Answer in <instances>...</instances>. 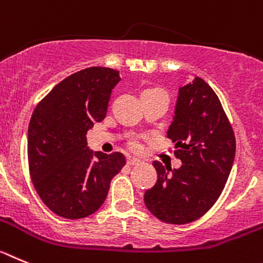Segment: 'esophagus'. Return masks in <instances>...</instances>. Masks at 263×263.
I'll return each mask as SVG.
<instances>
[{
  "label": "esophagus",
  "instance_id": "obj_1",
  "mask_svg": "<svg viewBox=\"0 0 263 263\" xmlns=\"http://www.w3.org/2000/svg\"><path fill=\"white\" fill-rule=\"evenodd\" d=\"M127 164H128L129 166H136V165L141 164V161L137 160V158H128V160H127Z\"/></svg>",
  "mask_w": 263,
  "mask_h": 263
}]
</instances>
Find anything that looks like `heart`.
<instances>
[{
    "instance_id": "obj_1",
    "label": "heart",
    "mask_w": 263,
    "mask_h": 263,
    "mask_svg": "<svg viewBox=\"0 0 263 263\" xmlns=\"http://www.w3.org/2000/svg\"><path fill=\"white\" fill-rule=\"evenodd\" d=\"M148 90H157V89H148ZM129 145H131V148L137 149L139 146H140V144H139V141H137L136 137H132L131 140H129Z\"/></svg>"
}]
</instances>
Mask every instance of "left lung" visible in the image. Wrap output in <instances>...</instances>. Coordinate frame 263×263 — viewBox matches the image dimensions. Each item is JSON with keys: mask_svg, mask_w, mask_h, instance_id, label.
Segmentation results:
<instances>
[{"mask_svg": "<svg viewBox=\"0 0 263 263\" xmlns=\"http://www.w3.org/2000/svg\"><path fill=\"white\" fill-rule=\"evenodd\" d=\"M167 137L176 144L179 169L155 161L157 182L145 191L146 208L161 221L187 224L216 203L236 153L235 132L212 87L195 77L179 87ZM171 173H168V170Z\"/></svg>", "mask_w": 263, "mask_h": 263, "instance_id": "8db88e82", "label": "left lung"}]
</instances>
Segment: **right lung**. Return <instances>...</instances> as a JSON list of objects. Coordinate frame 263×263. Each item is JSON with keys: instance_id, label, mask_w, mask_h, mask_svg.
<instances>
[{"instance_id": "right-lung-1", "label": "right lung", "mask_w": 263, "mask_h": 263, "mask_svg": "<svg viewBox=\"0 0 263 263\" xmlns=\"http://www.w3.org/2000/svg\"><path fill=\"white\" fill-rule=\"evenodd\" d=\"M120 81L111 68L91 67L56 85L35 107L28 124L30 176L44 204L65 219L94 214L111 179L126 165L119 152L93 153L86 132L105 119L111 91Z\"/></svg>"}]
</instances>
